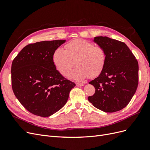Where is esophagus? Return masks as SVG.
<instances>
[{
	"instance_id": "esophagus-1",
	"label": "esophagus",
	"mask_w": 150,
	"mask_h": 150,
	"mask_svg": "<svg viewBox=\"0 0 150 150\" xmlns=\"http://www.w3.org/2000/svg\"><path fill=\"white\" fill-rule=\"evenodd\" d=\"M76 86H84V84L83 83H76Z\"/></svg>"
}]
</instances>
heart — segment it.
I'll return each mask as SVG.
<instances>
[{"label": "heart", "mask_w": 150, "mask_h": 150, "mask_svg": "<svg viewBox=\"0 0 150 150\" xmlns=\"http://www.w3.org/2000/svg\"><path fill=\"white\" fill-rule=\"evenodd\" d=\"M53 62L57 70L66 77L70 75L76 62L78 67L72 71L71 77L83 81L100 74L105 65L106 54L101 47L78 39L67 44L65 49L57 48L53 54Z\"/></svg>", "instance_id": "obj_1"}]
</instances>
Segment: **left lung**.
<instances>
[{
	"instance_id": "1",
	"label": "left lung",
	"mask_w": 150,
	"mask_h": 150,
	"mask_svg": "<svg viewBox=\"0 0 150 150\" xmlns=\"http://www.w3.org/2000/svg\"><path fill=\"white\" fill-rule=\"evenodd\" d=\"M94 42L106 54L101 74L90 81L96 89L88 97L93 105L103 111L113 112L128 105L138 85V63L124 42L110 38L95 37Z\"/></svg>"
}]
</instances>
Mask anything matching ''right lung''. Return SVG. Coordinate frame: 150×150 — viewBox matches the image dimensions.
<instances>
[{
	"label": "right lung",
	"instance_id": "right-lung-1",
	"mask_svg": "<svg viewBox=\"0 0 150 150\" xmlns=\"http://www.w3.org/2000/svg\"><path fill=\"white\" fill-rule=\"evenodd\" d=\"M66 40L29 44L12 63V88L16 97L32 114L48 117L64 106L76 84L64 78L53 62L54 51Z\"/></svg>",
	"mask_w": 150,
	"mask_h": 150
}]
</instances>
